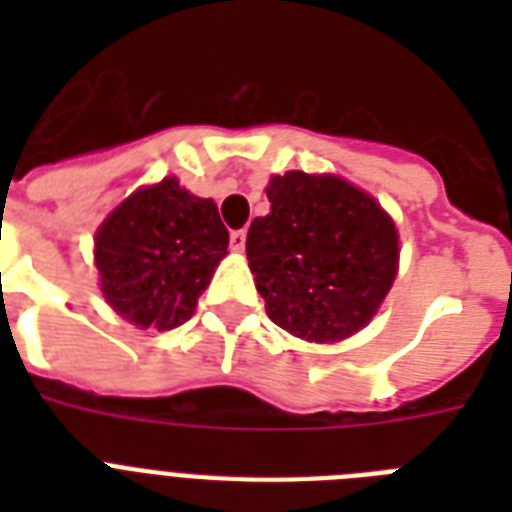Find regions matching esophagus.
<instances>
[{
    "mask_svg": "<svg viewBox=\"0 0 512 512\" xmlns=\"http://www.w3.org/2000/svg\"><path fill=\"white\" fill-rule=\"evenodd\" d=\"M247 247V231H233L231 233V249L233 252H244Z\"/></svg>",
    "mask_w": 512,
    "mask_h": 512,
    "instance_id": "obj_1",
    "label": "esophagus"
}]
</instances>
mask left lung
Instances as JSON below:
<instances>
[{
  "instance_id": "left-lung-1",
  "label": "left lung",
  "mask_w": 512,
  "mask_h": 512,
  "mask_svg": "<svg viewBox=\"0 0 512 512\" xmlns=\"http://www.w3.org/2000/svg\"><path fill=\"white\" fill-rule=\"evenodd\" d=\"M271 212L247 233V260L273 324L308 342L356 335L398 271V231L377 201L335 175H273Z\"/></svg>"
}]
</instances>
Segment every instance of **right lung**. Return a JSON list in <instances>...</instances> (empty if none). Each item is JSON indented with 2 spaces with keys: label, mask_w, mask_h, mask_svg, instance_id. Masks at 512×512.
Instances as JSON below:
<instances>
[{
  "label": "right lung",
  "mask_w": 512,
  "mask_h": 512,
  "mask_svg": "<svg viewBox=\"0 0 512 512\" xmlns=\"http://www.w3.org/2000/svg\"><path fill=\"white\" fill-rule=\"evenodd\" d=\"M228 255V231L212 199L175 177L124 199L95 233L100 289L119 316L140 329H175Z\"/></svg>",
  "instance_id": "add662e5"
}]
</instances>
